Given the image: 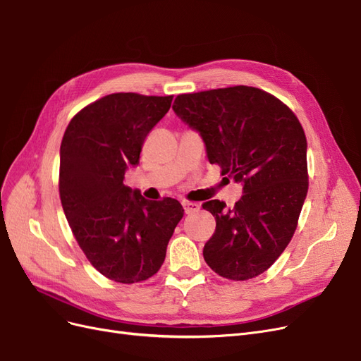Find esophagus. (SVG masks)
<instances>
[{
  "label": "esophagus",
  "instance_id": "1",
  "mask_svg": "<svg viewBox=\"0 0 361 361\" xmlns=\"http://www.w3.org/2000/svg\"><path fill=\"white\" fill-rule=\"evenodd\" d=\"M183 208H184V213H185V214H192V213L200 212L201 205H200V204H196V202H189V201H184V202H183Z\"/></svg>",
  "mask_w": 361,
  "mask_h": 361
}]
</instances>
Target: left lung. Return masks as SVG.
I'll use <instances>...</instances> for the list:
<instances>
[{
	"instance_id": "8db88e82",
	"label": "left lung",
	"mask_w": 361,
	"mask_h": 361,
	"mask_svg": "<svg viewBox=\"0 0 361 361\" xmlns=\"http://www.w3.org/2000/svg\"><path fill=\"white\" fill-rule=\"evenodd\" d=\"M172 109L200 133L225 180L243 185L234 208L219 200L202 204L216 219L205 262L231 281L269 270L293 238L307 195L303 127L281 100L246 85L180 94Z\"/></svg>"
}]
</instances>
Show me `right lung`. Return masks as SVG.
Masks as SVG:
<instances>
[{"label":"right lung","mask_w":361,"mask_h":361,"mask_svg":"<svg viewBox=\"0 0 361 361\" xmlns=\"http://www.w3.org/2000/svg\"><path fill=\"white\" fill-rule=\"evenodd\" d=\"M171 102L172 96L115 92L79 111L63 136L64 214L88 261L115 282L136 283L156 274L184 214L177 200L147 201L123 183Z\"/></svg>","instance_id":"obj_1"}]
</instances>
